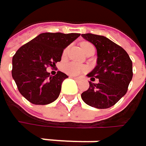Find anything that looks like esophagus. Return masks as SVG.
Returning <instances> with one entry per match:
<instances>
[{"label":"esophagus","mask_w":146,"mask_h":146,"mask_svg":"<svg viewBox=\"0 0 146 146\" xmlns=\"http://www.w3.org/2000/svg\"><path fill=\"white\" fill-rule=\"evenodd\" d=\"M70 78H74L75 80H78V77H74V76H70Z\"/></svg>","instance_id":"1"}]
</instances>
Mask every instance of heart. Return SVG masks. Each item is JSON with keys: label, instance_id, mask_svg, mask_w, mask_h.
Returning a JSON list of instances; mask_svg holds the SVG:
<instances>
[{"label": "heart", "instance_id": "heart-1", "mask_svg": "<svg viewBox=\"0 0 146 146\" xmlns=\"http://www.w3.org/2000/svg\"><path fill=\"white\" fill-rule=\"evenodd\" d=\"M92 45L91 44L88 43V42H83L81 43V48L82 50L84 51L89 46ZM68 52V48L64 49L63 50V56H65ZM64 71L68 74L69 75H72V76H77L78 74H80L83 72H85L87 70V68L84 65H81L79 63H77V62H68L67 64L64 65V68H63Z\"/></svg>", "mask_w": 146, "mask_h": 146}]
</instances>
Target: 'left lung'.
<instances>
[{"instance_id": "obj_1", "label": "left lung", "mask_w": 146, "mask_h": 146, "mask_svg": "<svg viewBox=\"0 0 146 146\" xmlns=\"http://www.w3.org/2000/svg\"><path fill=\"white\" fill-rule=\"evenodd\" d=\"M82 37L91 42L97 50V65L87 76L98 84L90 81L89 89L81 94L87 105L98 109L114 106L128 90L133 78V64L126 50L105 36L84 34Z\"/></svg>"}]
</instances>
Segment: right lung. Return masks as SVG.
<instances>
[{
    "label": "right lung",
    "mask_w": 146,
    "mask_h": 146,
    "mask_svg": "<svg viewBox=\"0 0 146 146\" xmlns=\"http://www.w3.org/2000/svg\"><path fill=\"white\" fill-rule=\"evenodd\" d=\"M80 34L42 33L21 46L13 57L12 75L21 95L35 105L56 101L62 84L68 77L58 71L50 76L46 71L61 61L63 50Z\"/></svg>",
    "instance_id": "right-lung-1"
}]
</instances>
